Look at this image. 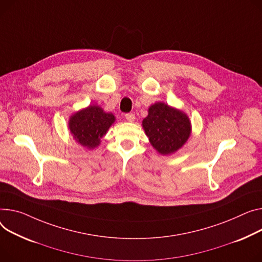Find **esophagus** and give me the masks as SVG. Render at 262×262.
Masks as SVG:
<instances>
[{
    "label": "esophagus",
    "mask_w": 262,
    "mask_h": 262,
    "mask_svg": "<svg viewBox=\"0 0 262 262\" xmlns=\"http://www.w3.org/2000/svg\"><path fill=\"white\" fill-rule=\"evenodd\" d=\"M125 119H126L127 121H129V122L135 121V114H133V113L126 114V115H125Z\"/></svg>",
    "instance_id": "34e87169"
}]
</instances>
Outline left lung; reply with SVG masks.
<instances>
[{
    "mask_svg": "<svg viewBox=\"0 0 262 262\" xmlns=\"http://www.w3.org/2000/svg\"><path fill=\"white\" fill-rule=\"evenodd\" d=\"M142 125L150 144L162 155L178 150L190 134V122L187 116L161 102L149 107Z\"/></svg>",
    "mask_w": 262,
    "mask_h": 262,
    "instance_id": "1",
    "label": "left lung"
}]
</instances>
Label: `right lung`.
Segmentation results:
<instances>
[{"label":"right lung","mask_w":262,"mask_h":262,"mask_svg":"<svg viewBox=\"0 0 262 262\" xmlns=\"http://www.w3.org/2000/svg\"><path fill=\"white\" fill-rule=\"evenodd\" d=\"M114 122L113 114L103 112L99 106L90 105L72 116L68 125L74 138L81 145L95 148Z\"/></svg>","instance_id":"add662e5"}]
</instances>
